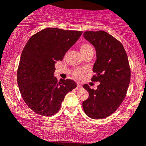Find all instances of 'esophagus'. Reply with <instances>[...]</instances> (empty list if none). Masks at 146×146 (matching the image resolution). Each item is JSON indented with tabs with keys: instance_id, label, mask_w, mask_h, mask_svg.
I'll use <instances>...</instances> for the list:
<instances>
[{
	"instance_id": "esophagus-1",
	"label": "esophagus",
	"mask_w": 146,
	"mask_h": 146,
	"mask_svg": "<svg viewBox=\"0 0 146 146\" xmlns=\"http://www.w3.org/2000/svg\"><path fill=\"white\" fill-rule=\"evenodd\" d=\"M81 88H82V85H81L80 84H77V87H76L77 90H78V89H81Z\"/></svg>"
}]
</instances>
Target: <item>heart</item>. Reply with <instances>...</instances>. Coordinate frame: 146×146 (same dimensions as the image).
I'll use <instances>...</instances> for the list:
<instances>
[{
    "label": "heart",
    "instance_id": "obj_1",
    "mask_svg": "<svg viewBox=\"0 0 146 146\" xmlns=\"http://www.w3.org/2000/svg\"><path fill=\"white\" fill-rule=\"evenodd\" d=\"M80 51L82 54L83 56H86V55H89V54H94V48L89 43H83L81 44L80 46ZM83 70H74L72 72V75L74 78H77V79H79L82 76Z\"/></svg>",
    "mask_w": 146,
    "mask_h": 146
}]
</instances>
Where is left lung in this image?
Listing matches in <instances>:
<instances>
[{"label": "left lung", "instance_id": "8db88e82", "mask_svg": "<svg viewBox=\"0 0 146 146\" xmlns=\"http://www.w3.org/2000/svg\"><path fill=\"white\" fill-rule=\"evenodd\" d=\"M84 37L95 47L97 60L93 68L91 81L100 82L96 90L87 84L83 87L89 98L82 102L89 117L101 119L114 113L126 96L131 78V70L124 47L105 31H86Z\"/></svg>", "mask_w": 146, "mask_h": 146}]
</instances>
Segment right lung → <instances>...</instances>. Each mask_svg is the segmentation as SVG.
I'll return each mask as SVG.
<instances>
[{
	"mask_svg": "<svg viewBox=\"0 0 146 146\" xmlns=\"http://www.w3.org/2000/svg\"><path fill=\"white\" fill-rule=\"evenodd\" d=\"M82 34L77 30L45 28L25 44L17 70V82L23 100L36 114H55L67 93L77 86L70 79L57 81L53 74L55 64L63 60Z\"/></svg>",
	"mask_w": 146,
	"mask_h": 146,
	"instance_id": "add662e5",
	"label": "right lung"
}]
</instances>
